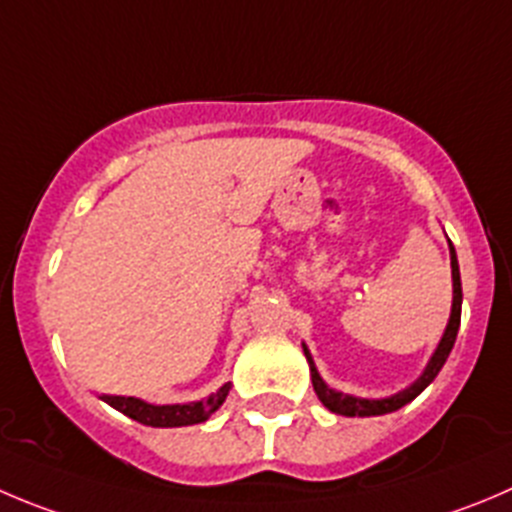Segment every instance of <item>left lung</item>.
Listing matches in <instances>:
<instances>
[{
  "label": "left lung",
  "mask_w": 512,
  "mask_h": 512,
  "mask_svg": "<svg viewBox=\"0 0 512 512\" xmlns=\"http://www.w3.org/2000/svg\"><path fill=\"white\" fill-rule=\"evenodd\" d=\"M450 261H452V314H450V324H447L445 329V337H442L440 347H437V352L432 354L430 364H427V369L422 372V377L417 379L415 384H412L410 389H405V392L394 394V397H387V399H359V397H349V394H342V392H334V389H329L324 384V379L319 377V372H316L314 362H311V354L309 349L304 347V354H306V362H309V369H311V384H314V392L319 394L321 405L326 407V410L337 412V415H344V417H372V415H387V412H394L399 410V407H405L407 402H412V399L417 397V394L422 392V389L427 387V384L432 382V379L440 374L442 364L447 362V357H450L452 347H455V339H457V329H460V309H462V284H460V266H457V256H455V246L450 243Z\"/></svg>",
  "instance_id": "8db88e82"
}]
</instances>
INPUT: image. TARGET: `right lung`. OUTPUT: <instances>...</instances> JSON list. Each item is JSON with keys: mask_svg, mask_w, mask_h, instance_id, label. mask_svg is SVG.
Segmentation results:
<instances>
[{"mask_svg": "<svg viewBox=\"0 0 512 512\" xmlns=\"http://www.w3.org/2000/svg\"><path fill=\"white\" fill-rule=\"evenodd\" d=\"M228 389L231 384H223L216 394H211L203 402H191V405H148L143 399L135 397H110L105 394V402L115 410H120L123 415H128L130 420L140 422V425L150 427H186V425H198V422H206L218 407L226 402Z\"/></svg>", "mask_w": 512, "mask_h": 512, "instance_id": "obj_1", "label": "right lung"}]
</instances>
